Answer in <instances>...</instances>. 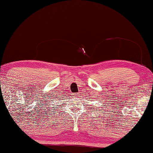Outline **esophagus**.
<instances>
[{
  "mask_svg": "<svg viewBox=\"0 0 153 153\" xmlns=\"http://www.w3.org/2000/svg\"><path fill=\"white\" fill-rule=\"evenodd\" d=\"M76 97H81V93H76Z\"/></svg>",
  "mask_w": 153,
  "mask_h": 153,
  "instance_id": "34e87169",
  "label": "esophagus"
}]
</instances>
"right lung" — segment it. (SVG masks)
Returning a JSON list of instances; mask_svg holds the SVG:
<instances>
[{"label": "right lung", "instance_id": "right-lung-1", "mask_svg": "<svg viewBox=\"0 0 153 153\" xmlns=\"http://www.w3.org/2000/svg\"><path fill=\"white\" fill-rule=\"evenodd\" d=\"M59 100H60V99H59Z\"/></svg>", "mask_w": 153, "mask_h": 153}]
</instances>
